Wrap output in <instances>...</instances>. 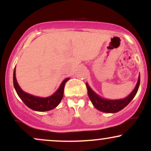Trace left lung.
I'll use <instances>...</instances> for the list:
<instances>
[{
    "instance_id": "obj_1",
    "label": "left lung",
    "mask_w": 151,
    "mask_h": 151,
    "mask_svg": "<svg viewBox=\"0 0 151 151\" xmlns=\"http://www.w3.org/2000/svg\"><path fill=\"white\" fill-rule=\"evenodd\" d=\"M140 85V76L138 77V82H137L136 87L133 90L127 97L122 99H117V100H109L105 99L100 97L99 95L96 94L92 89L90 88V86L88 85L86 83V86L87 88L88 95L91 100V103L96 109L102 112H106V113H116L119 111L122 110L124 107H126L131 100L134 98L136 96L137 91H138V88Z\"/></svg>"
}]
</instances>
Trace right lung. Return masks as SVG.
<instances>
[{"label":"right lung","mask_w":151,"mask_h":151,"mask_svg":"<svg viewBox=\"0 0 151 151\" xmlns=\"http://www.w3.org/2000/svg\"><path fill=\"white\" fill-rule=\"evenodd\" d=\"M70 78H67L62 81L59 89L52 96L46 98H41L35 96L22 91L17 82L16 77H15V69L13 72V85L19 97L21 99L22 101L27 107L37 111H47L58 106L63 97L65 83Z\"/></svg>","instance_id":"obj_1"}]
</instances>
